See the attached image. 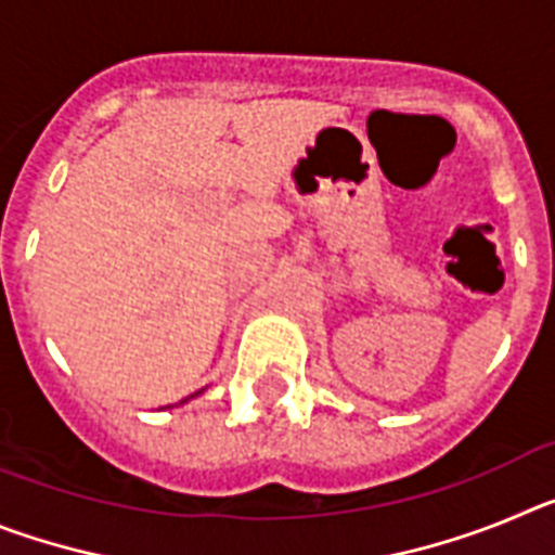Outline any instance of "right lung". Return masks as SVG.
Wrapping results in <instances>:
<instances>
[{
    "label": "right lung",
    "mask_w": 555,
    "mask_h": 555,
    "mask_svg": "<svg viewBox=\"0 0 555 555\" xmlns=\"http://www.w3.org/2000/svg\"><path fill=\"white\" fill-rule=\"evenodd\" d=\"M191 397H194V395H191ZM183 403H185V400H183Z\"/></svg>",
    "instance_id": "add662e5"
}]
</instances>
